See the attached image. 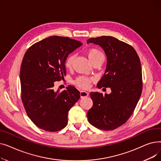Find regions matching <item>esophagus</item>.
<instances>
[{"instance_id":"esophagus-1","label":"esophagus","mask_w":161,"mask_h":161,"mask_svg":"<svg viewBox=\"0 0 161 161\" xmlns=\"http://www.w3.org/2000/svg\"><path fill=\"white\" fill-rule=\"evenodd\" d=\"M89 96V92L85 91H80V97L81 98H84V97H87Z\"/></svg>"}]
</instances>
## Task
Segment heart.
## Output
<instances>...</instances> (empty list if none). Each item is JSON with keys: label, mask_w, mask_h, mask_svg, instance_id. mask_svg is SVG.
<instances>
[{"label": "heart", "mask_w": 161, "mask_h": 161, "mask_svg": "<svg viewBox=\"0 0 161 161\" xmlns=\"http://www.w3.org/2000/svg\"><path fill=\"white\" fill-rule=\"evenodd\" d=\"M87 56L91 63L94 62L95 61L98 60L100 58L104 57L103 53H101L99 50L95 48H91L87 51ZM75 56L72 54L70 55L66 59L65 61V66L67 69H71L74 61ZM91 80L84 77V76H80L78 78L74 81V83L76 86L83 88V89H88L90 86Z\"/></svg>", "instance_id": "b5f03b06"}]
</instances>
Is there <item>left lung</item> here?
Masks as SVG:
<instances>
[{
	"label": "left lung",
	"instance_id": "8db88e82",
	"mask_svg": "<svg viewBox=\"0 0 161 161\" xmlns=\"http://www.w3.org/2000/svg\"><path fill=\"white\" fill-rule=\"evenodd\" d=\"M98 45L107 58L104 75L98 88L109 87L112 92L103 95L91 92L93 105L87 112L89 122L104 130H114L126 122L132 114L142 91L140 58L131 46L109 36L87 40Z\"/></svg>",
	"mask_w": 161,
	"mask_h": 161
}]
</instances>
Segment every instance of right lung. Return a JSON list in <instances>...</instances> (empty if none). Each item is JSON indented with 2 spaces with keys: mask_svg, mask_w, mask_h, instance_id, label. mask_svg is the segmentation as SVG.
Here are the masks:
<instances>
[{
  "mask_svg": "<svg viewBox=\"0 0 161 161\" xmlns=\"http://www.w3.org/2000/svg\"><path fill=\"white\" fill-rule=\"evenodd\" d=\"M81 42L68 37L53 36L31 46L21 66V98L27 115L38 127L55 132L64 129L68 113L80 98L72 86L61 92L54 90L55 81L66 75L65 61Z\"/></svg>",
  "mask_w": 161,
  "mask_h": 161,
  "instance_id": "add662e5",
  "label": "right lung"
}]
</instances>
